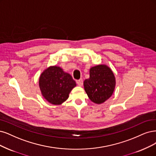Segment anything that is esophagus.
<instances>
[{"label":"esophagus","instance_id":"obj_1","mask_svg":"<svg viewBox=\"0 0 156 156\" xmlns=\"http://www.w3.org/2000/svg\"><path fill=\"white\" fill-rule=\"evenodd\" d=\"M76 82H77V84H78V86H79V87H82L83 84V80L82 79L77 80Z\"/></svg>","mask_w":156,"mask_h":156}]
</instances>
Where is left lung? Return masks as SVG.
Returning <instances> with one entry per match:
<instances>
[{"label":"left lung","mask_w":156,"mask_h":156,"mask_svg":"<svg viewBox=\"0 0 156 156\" xmlns=\"http://www.w3.org/2000/svg\"><path fill=\"white\" fill-rule=\"evenodd\" d=\"M115 78L112 69L105 64L92 67L90 78L84 80V88L89 99L96 104L103 103L114 92Z\"/></svg>","instance_id":"left-lung-1"}]
</instances>
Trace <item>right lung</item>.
<instances>
[{"mask_svg": "<svg viewBox=\"0 0 156 156\" xmlns=\"http://www.w3.org/2000/svg\"><path fill=\"white\" fill-rule=\"evenodd\" d=\"M39 84L44 98L55 105L66 101L69 94L76 86L70 75L56 66H50L41 73Z\"/></svg>", "mask_w": 156, "mask_h": 156, "instance_id": "obj_1", "label": "right lung"}]
</instances>
